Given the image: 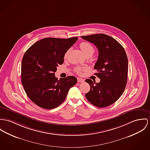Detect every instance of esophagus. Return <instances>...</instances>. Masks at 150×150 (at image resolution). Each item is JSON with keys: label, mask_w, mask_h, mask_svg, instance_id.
<instances>
[{"label": "esophagus", "mask_w": 150, "mask_h": 150, "mask_svg": "<svg viewBox=\"0 0 150 150\" xmlns=\"http://www.w3.org/2000/svg\"><path fill=\"white\" fill-rule=\"evenodd\" d=\"M77 80H78V82H83L84 81V79H81V78H78V79H77Z\"/></svg>", "instance_id": "1"}]
</instances>
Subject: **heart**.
Returning <instances> with one entry per match:
<instances>
[{"label": "heart", "instance_id": "1", "mask_svg": "<svg viewBox=\"0 0 150 150\" xmlns=\"http://www.w3.org/2000/svg\"><path fill=\"white\" fill-rule=\"evenodd\" d=\"M80 47L81 50L83 52V53L84 54L85 56L90 55L92 56V54L95 52V48L92 46V45L90 44L88 42H82L80 45ZM69 50L64 55V58H66L67 57L69 54ZM86 68L85 67H78L75 69V71L77 74L81 75L83 72L84 71H86Z\"/></svg>", "mask_w": 150, "mask_h": 150}]
</instances>
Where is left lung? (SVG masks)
I'll list each match as a JSON object with an SVG mask.
<instances>
[{
  "instance_id": "8db88e82",
  "label": "left lung",
  "mask_w": 150,
  "mask_h": 150,
  "mask_svg": "<svg viewBox=\"0 0 150 150\" xmlns=\"http://www.w3.org/2000/svg\"><path fill=\"white\" fill-rule=\"evenodd\" d=\"M81 38L97 47L99 56L94 69L99 83L87 79L90 90L86 93L88 101L98 107L113 103L124 92L127 81L128 59L123 46L115 39L103 34L82 36Z\"/></svg>"
}]
</instances>
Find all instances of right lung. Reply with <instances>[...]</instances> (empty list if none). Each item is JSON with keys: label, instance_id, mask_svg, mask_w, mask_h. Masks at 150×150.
I'll return each mask as SVG.
<instances>
[{"label": "right lung", "instance_id": "1", "mask_svg": "<svg viewBox=\"0 0 150 150\" xmlns=\"http://www.w3.org/2000/svg\"><path fill=\"white\" fill-rule=\"evenodd\" d=\"M78 39L46 38L30 47L22 61V83L28 98L45 109L57 108L66 99L77 78L69 76L58 81L55 72L64 62V57Z\"/></svg>", "mask_w": 150, "mask_h": 150}]
</instances>
